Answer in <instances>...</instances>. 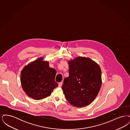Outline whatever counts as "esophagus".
I'll return each instance as SVG.
<instances>
[{"mask_svg":"<svg viewBox=\"0 0 130 130\" xmlns=\"http://www.w3.org/2000/svg\"><path fill=\"white\" fill-rule=\"evenodd\" d=\"M62 84H63V83H62V82L59 83H58V86L60 87L62 86Z\"/></svg>","mask_w":130,"mask_h":130,"instance_id":"esophagus-1","label":"esophagus"}]
</instances>
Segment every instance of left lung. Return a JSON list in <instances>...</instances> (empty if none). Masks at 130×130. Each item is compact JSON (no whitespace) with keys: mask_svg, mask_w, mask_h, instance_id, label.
I'll use <instances>...</instances> for the list:
<instances>
[{"mask_svg":"<svg viewBox=\"0 0 130 130\" xmlns=\"http://www.w3.org/2000/svg\"><path fill=\"white\" fill-rule=\"evenodd\" d=\"M69 76L62 89L68 102L76 107L91 104L99 93L102 84L101 71L91 59L76 57L68 61Z\"/></svg>","mask_w":130,"mask_h":130,"instance_id":"obj_1","label":"left lung"}]
</instances>
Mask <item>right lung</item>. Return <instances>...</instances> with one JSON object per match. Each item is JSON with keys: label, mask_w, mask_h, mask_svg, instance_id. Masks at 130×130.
Segmentation results:
<instances>
[{"label": "right lung", "mask_w": 130, "mask_h": 130, "mask_svg": "<svg viewBox=\"0 0 130 130\" xmlns=\"http://www.w3.org/2000/svg\"><path fill=\"white\" fill-rule=\"evenodd\" d=\"M40 57L25 66L21 72L20 81L23 91L33 99L40 100L49 96L58 86L55 81L56 71L48 61Z\"/></svg>", "instance_id": "right-lung-1"}]
</instances>
